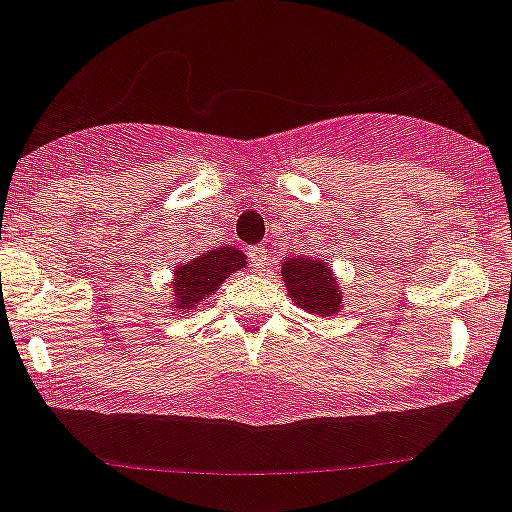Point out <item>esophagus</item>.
Segmentation results:
<instances>
[{
	"instance_id": "34e87169",
	"label": "esophagus",
	"mask_w": 512,
	"mask_h": 512,
	"mask_svg": "<svg viewBox=\"0 0 512 512\" xmlns=\"http://www.w3.org/2000/svg\"><path fill=\"white\" fill-rule=\"evenodd\" d=\"M247 255H250V262L255 270H262V267L267 265V250L262 245H255V247H247Z\"/></svg>"
}]
</instances>
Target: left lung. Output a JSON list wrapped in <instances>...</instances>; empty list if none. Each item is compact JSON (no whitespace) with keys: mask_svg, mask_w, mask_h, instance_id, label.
<instances>
[{"mask_svg":"<svg viewBox=\"0 0 512 512\" xmlns=\"http://www.w3.org/2000/svg\"><path fill=\"white\" fill-rule=\"evenodd\" d=\"M282 279L299 309L316 316H333L343 306V292L324 260L289 257L282 262Z\"/></svg>","mask_w":512,"mask_h":512,"instance_id":"8db88e82","label":"left lung"}]
</instances>
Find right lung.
<instances>
[{"label": "right lung", "mask_w": 512, "mask_h": 512, "mask_svg": "<svg viewBox=\"0 0 512 512\" xmlns=\"http://www.w3.org/2000/svg\"><path fill=\"white\" fill-rule=\"evenodd\" d=\"M247 265V257L238 247H215V250L203 252L193 257L186 265H179L174 270V309H193L206 297L218 292L220 284L233 272L242 270Z\"/></svg>", "instance_id": "right-lung-1"}]
</instances>
